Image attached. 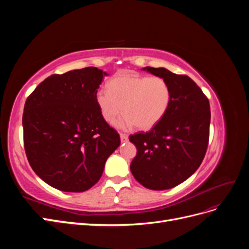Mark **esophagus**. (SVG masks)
Masks as SVG:
<instances>
[{
    "mask_svg": "<svg viewBox=\"0 0 249 249\" xmlns=\"http://www.w3.org/2000/svg\"><path fill=\"white\" fill-rule=\"evenodd\" d=\"M127 139H129V137H127V135H125V134H120V141H122V143L126 142Z\"/></svg>",
    "mask_w": 249,
    "mask_h": 249,
    "instance_id": "esophagus-1",
    "label": "esophagus"
}]
</instances>
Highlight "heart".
<instances>
[{"instance_id":"b5f03b06","label":"heart","mask_w":249,"mask_h":249,"mask_svg":"<svg viewBox=\"0 0 249 249\" xmlns=\"http://www.w3.org/2000/svg\"><path fill=\"white\" fill-rule=\"evenodd\" d=\"M171 99L166 80L137 73L116 74L109 81L108 90L100 89L95 93L96 106L106 122L112 123L124 109L125 114L114 123L122 130L135 125L141 131L153 129L166 115Z\"/></svg>"}]
</instances>
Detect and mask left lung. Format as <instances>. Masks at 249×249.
Masks as SVG:
<instances>
[{
	"mask_svg": "<svg viewBox=\"0 0 249 249\" xmlns=\"http://www.w3.org/2000/svg\"><path fill=\"white\" fill-rule=\"evenodd\" d=\"M168 82L172 99L166 115L147 133L130 136L137 147L131 163L134 178L150 190L179 185L197 170L205 158L211 122L208 97L192 79L164 67H144Z\"/></svg>",
	"mask_w": 249,
	"mask_h": 249,
	"instance_id": "obj_1",
	"label": "left lung"
}]
</instances>
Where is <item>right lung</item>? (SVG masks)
Instances as JSON below:
<instances>
[{
    "label": "right lung",
    "mask_w": 249,
    "mask_h": 249,
    "mask_svg": "<svg viewBox=\"0 0 249 249\" xmlns=\"http://www.w3.org/2000/svg\"><path fill=\"white\" fill-rule=\"evenodd\" d=\"M105 76L93 66L52 74L26 101L22 127L28 161L43 182L58 190L90 189L120 144L95 103Z\"/></svg>",
    "instance_id": "add662e5"
}]
</instances>
